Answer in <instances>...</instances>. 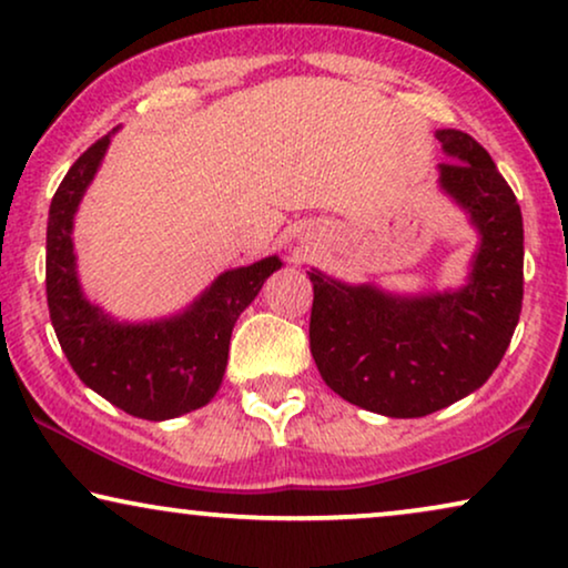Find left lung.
<instances>
[{
    "label": "left lung",
    "mask_w": 568,
    "mask_h": 568,
    "mask_svg": "<svg viewBox=\"0 0 568 568\" xmlns=\"http://www.w3.org/2000/svg\"><path fill=\"white\" fill-rule=\"evenodd\" d=\"M442 186L483 233L467 288L392 298L312 270L308 347L324 384L389 418H423L486 384L511 343L525 285V231L511 186L467 132H436Z\"/></svg>",
    "instance_id": "1"
}]
</instances>
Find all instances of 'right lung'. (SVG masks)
Returning a JSON list of instances; mask_svg holds the SVG:
<instances>
[{
	"label": "right lung",
	"mask_w": 568,
	"mask_h": 568,
	"mask_svg": "<svg viewBox=\"0 0 568 568\" xmlns=\"http://www.w3.org/2000/svg\"><path fill=\"white\" fill-rule=\"evenodd\" d=\"M111 134L95 140L59 184L47 229V298L59 345L74 374L119 410L165 420L207 405L221 387L239 314L280 270L277 256L225 272L176 320L116 324L82 298L72 254V217Z\"/></svg>",
	"instance_id": "obj_1"
}]
</instances>
